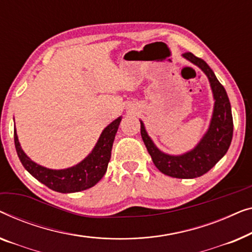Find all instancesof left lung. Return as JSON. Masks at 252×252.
Returning <instances> with one entry per match:
<instances>
[{
    "label": "left lung",
    "instance_id": "8db88e82",
    "mask_svg": "<svg viewBox=\"0 0 252 252\" xmlns=\"http://www.w3.org/2000/svg\"><path fill=\"white\" fill-rule=\"evenodd\" d=\"M183 56L200 67L210 81L216 101L208 132L193 151L180 157H172L158 151L148 137L141 121L140 133L155 166L166 176L186 179L203 176L226 154L233 137V118L231 104L225 88L217 80L208 63L203 59L194 56L192 52H185Z\"/></svg>",
    "mask_w": 252,
    "mask_h": 252
}]
</instances>
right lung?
Segmentation results:
<instances>
[{
	"label": "right lung",
	"mask_w": 252,
	"mask_h": 252,
	"mask_svg": "<svg viewBox=\"0 0 252 252\" xmlns=\"http://www.w3.org/2000/svg\"><path fill=\"white\" fill-rule=\"evenodd\" d=\"M121 118L113 121L102 131L97 145L89 157L72 168L63 170H51L41 166L33 162L21 150L20 144L15 130V146L17 154L24 168L38 182L52 190L59 193H74L88 189L94 186L107 170L108 162L111 160L112 146L115 134L118 132Z\"/></svg>",
	"instance_id": "add662e5"
}]
</instances>
